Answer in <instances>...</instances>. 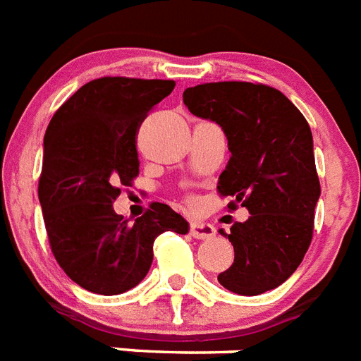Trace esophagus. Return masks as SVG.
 I'll list each match as a JSON object with an SVG mask.
<instances>
[{
	"instance_id": "34e87169",
	"label": "esophagus",
	"mask_w": 361,
	"mask_h": 361,
	"mask_svg": "<svg viewBox=\"0 0 361 361\" xmlns=\"http://www.w3.org/2000/svg\"><path fill=\"white\" fill-rule=\"evenodd\" d=\"M190 235L200 240H207V238L214 237V227L207 222H202V220H192L190 222Z\"/></svg>"
}]
</instances>
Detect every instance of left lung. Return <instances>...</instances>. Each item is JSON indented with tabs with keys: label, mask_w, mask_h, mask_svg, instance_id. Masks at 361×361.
I'll return each mask as SVG.
<instances>
[{
	"label": "left lung",
	"mask_w": 361,
	"mask_h": 361,
	"mask_svg": "<svg viewBox=\"0 0 361 361\" xmlns=\"http://www.w3.org/2000/svg\"><path fill=\"white\" fill-rule=\"evenodd\" d=\"M183 102L196 117L222 126L231 157L216 189L235 198L229 209L242 204L250 211L229 235L220 229L235 260L218 283L240 295L277 288L308 251L321 195L307 119L266 84H198L183 92Z\"/></svg>",
	"instance_id": "1"
}]
</instances>
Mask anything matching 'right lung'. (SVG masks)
Masks as SVG:
<instances>
[{
  "mask_svg": "<svg viewBox=\"0 0 361 361\" xmlns=\"http://www.w3.org/2000/svg\"><path fill=\"white\" fill-rule=\"evenodd\" d=\"M174 86L157 78H95L54 111L45 130L38 181L45 231L60 268L87 292L134 288L150 269L157 235L189 231L185 218L159 202L134 224L114 211L121 187L139 174V126Z\"/></svg>",
  "mask_w": 361,
  "mask_h": 361,
  "instance_id": "add662e5",
  "label": "right lung"
}]
</instances>
